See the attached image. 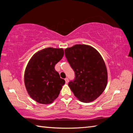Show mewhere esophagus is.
I'll return each mask as SVG.
<instances>
[{
  "label": "esophagus",
  "mask_w": 133,
  "mask_h": 133,
  "mask_svg": "<svg viewBox=\"0 0 133 133\" xmlns=\"http://www.w3.org/2000/svg\"><path fill=\"white\" fill-rule=\"evenodd\" d=\"M64 80H65V82H66V83H69V79L67 78H66L64 79Z\"/></svg>",
  "instance_id": "1"
}]
</instances>
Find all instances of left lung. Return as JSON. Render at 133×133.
Returning <instances> with one entry per match:
<instances>
[{"instance_id": "left-lung-1", "label": "left lung", "mask_w": 133, "mask_h": 133, "mask_svg": "<svg viewBox=\"0 0 133 133\" xmlns=\"http://www.w3.org/2000/svg\"><path fill=\"white\" fill-rule=\"evenodd\" d=\"M75 78L69 83L74 95L82 102H90L102 94L107 83V71L100 54L86 44H76L64 50Z\"/></svg>"}]
</instances>
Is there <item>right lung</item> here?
I'll return each mask as SVG.
<instances>
[{
  "label": "right lung",
  "mask_w": 133,
  "mask_h": 133,
  "mask_svg": "<svg viewBox=\"0 0 133 133\" xmlns=\"http://www.w3.org/2000/svg\"><path fill=\"white\" fill-rule=\"evenodd\" d=\"M64 55L63 49L49 47L33 55L26 67L24 84L34 100L50 104L58 97L65 83L55 69V64Z\"/></svg>",
  "instance_id": "right-lung-1"
}]
</instances>
